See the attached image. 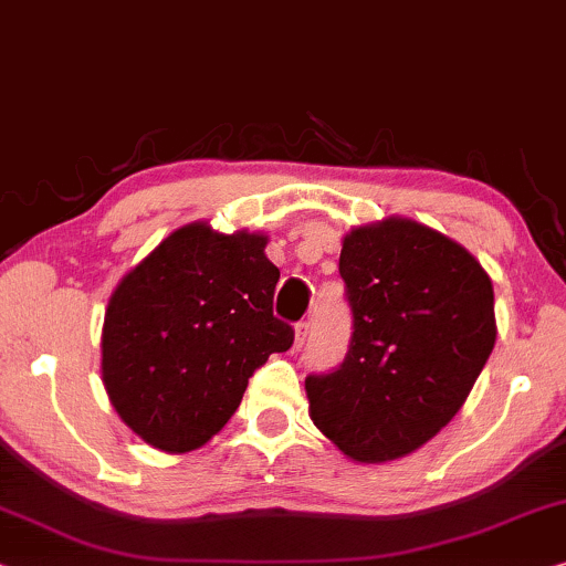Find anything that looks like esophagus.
<instances>
[{
    "label": "esophagus",
    "instance_id": "obj_1",
    "mask_svg": "<svg viewBox=\"0 0 566 566\" xmlns=\"http://www.w3.org/2000/svg\"><path fill=\"white\" fill-rule=\"evenodd\" d=\"M308 334H311V322H301V324H296V344H293V347L301 349L303 344H306Z\"/></svg>",
    "mask_w": 566,
    "mask_h": 566
}]
</instances>
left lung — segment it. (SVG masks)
<instances>
[{"mask_svg":"<svg viewBox=\"0 0 566 566\" xmlns=\"http://www.w3.org/2000/svg\"><path fill=\"white\" fill-rule=\"evenodd\" d=\"M347 355L308 375V413L344 454L388 462L444 429L495 347L493 283L462 244L411 219L344 237Z\"/></svg>","mask_w":566,"mask_h":566,"instance_id":"8db88e82","label":"left lung"}]
</instances>
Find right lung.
<instances>
[{
    "label": "right lung",
    "instance_id": "right-lung-1",
    "mask_svg": "<svg viewBox=\"0 0 566 566\" xmlns=\"http://www.w3.org/2000/svg\"><path fill=\"white\" fill-rule=\"evenodd\" d=\"M263 234L186 224L112 293L102 375L129 429L163 452H191L232 419L258 367L293 344L273 316L281 277Z\"/></svg>",
    "mask_w": 566,
    "mask_h": 566
}]
</instances>
